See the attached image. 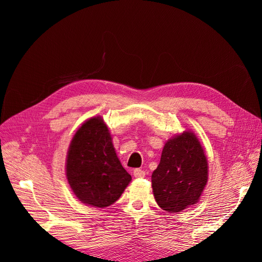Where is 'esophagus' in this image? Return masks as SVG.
I'll use <instances>...</instances> for the list:
<instances>
[{
    "label": "esophagus",
    "instance_id": "34e87169",
    "mask_svg": "<svg viewBox=\"0 0 262 262\" xmlns=\"http://www.w3.org/2000/svg\"><path fill=\"white\" fill-rule=\"evenodd\" d=\"M133 176L136 178H143V177H145V171L140 169V168H137L133 170Z\"/></svg>",
    "mask_w": 262,
    "mask_h": 262
}]
</instances>
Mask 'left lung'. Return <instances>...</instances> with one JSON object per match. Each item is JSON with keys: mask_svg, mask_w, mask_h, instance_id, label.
<instances>
[{"mask_svg": "<svg viewBox=\"0 0 262 262\" xmlns=\"http://www.w3.org/2000/svg\"><path fill=\"white\" fill-rule=\"evenodd\" d=\"M208 158L192 131L166 142L161 162L152 173V188L161 209L176 213L199 201L207 186Z\"/></svg>", "mask_w": 262, "mask_h": 262, "instance_id": "8db88e82", "label": "left lung"}]
</instances>
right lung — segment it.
<instances>
[{
	"label": "right lung",
	"instance_id": "obj_1",
	"mask_svg": "<svg viewBox=\"0 0 262 262\" xmlns=\"http://www.w3.org/2000/svg\"><path fill=\"white\" fill-rule=\"evenodd\" d=\"M66 173L77 199L100 209L116 202L130 184L131 176L119 161L101 117L89 119L75 132L68 150Z\"/></svg>",
	"mask_w": 262,
	"mask_h": 262
}]
</instances>
